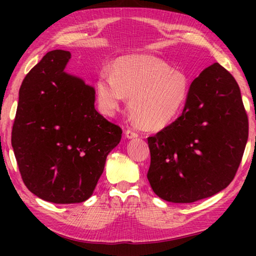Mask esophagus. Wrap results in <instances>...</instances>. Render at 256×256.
<instances>
[{
    "instance_id": "esophagus-1",
    "label": "esophagus",
    "mask_w": 256,
    "mask_h": 256,
    "mask_svg": "<svg viewBox=\"0 0 256 256\" xmlns=\"http://www.w3.org/2000/svg\"><path fill=\"white\" fill-rule=\"evenodd\" d=\"M125 136H126L128 138H138V134L136 131H133V130L128 128L125 131Z\"/></svg>"
}]
</instances>
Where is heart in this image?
I'll use <instances>...</instances> for the list:
<instances>
[{"mask_svg":"<svg viewBox=\"0 0 256 256\" xmlns=\"http://www.w3.org/2000/svg\"><path fill=\"white\" fill-rule=\"evenodd\" d=\"M190 80L164 60L146 55H128L112 63L110 74L102 73L94 84L98 107L110 116L124 97L138 125L150 131L162 130L182 114L190 94Z\"/></svg>","mask_w":256,"mask_h":256,"instance_id":"b5f03b06","label":"heart"}]
</instances>
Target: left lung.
<instances>
[{"mask_svg": "<svg viewBox=\"0 0 256 256\" xmlns=\"http://www.w3.org/2000/svg\"><path fill=\"white\" fill-rule=\"evenodd\" d=\"M248 138L240 86L226 68L212 64L193 80L180 118L148 138L151 188L174 203L214 196L235 177Z\"/></svg>", "mask_w": 256, "mask_h": 256, "instance_id": "1", "label": "left lung"}]
</instances>
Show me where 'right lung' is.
Returning a JSON list of instances; mask_svg holds the SVG:
<instances>
[{"instance_id":"1","label":"right lung","mask_w":256,"mask_h":256,"mask_svg":"<svg viewBox=\"0 0 256 256\" xmlns=\"http://www.w3.org/2000/svg\"><path fill=\"white\" fill-rule=\"evenodd\" d=\"M71 53H47L22 81L11 144L21 177L42 200L70 204L92 196L122 128L94 108V89L64 72Z\"/></svg>"}]
</instances>
